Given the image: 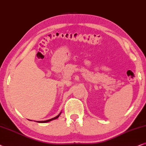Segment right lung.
Returning a JSON list of instances; mask_svg holds the SVG:
<instances>
[{
	"label": "right lung",
	"mask_w": 146,
	"mask_h": 146,
	"mask_svg": "<svg viewBox=\"0 0 146 146\" xmlns=\"http://www.w3.org/2000/svg\"><path fill=\"white\" fill-rule=\"evenodd\" d=\"M61 112L60 113L59 115H57V116H56V117H55L52 118V119H48V120H45V121H38V123H46V122L50 121H52V120H53V119H57V118H58V117H59V115H61Z\"/></svg>",
	"instance_id": "add662e5"
}]
</instances>
